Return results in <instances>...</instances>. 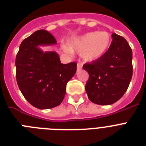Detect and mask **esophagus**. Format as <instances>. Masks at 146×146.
<instances>
[{
  "label": "esophagus",
  "mask_w": 146,
  "mask_h": 146,
  "mask_svg": "<svg viewBox=\"0 0 146 146\" xmlns=\"http://www.w3.org/2000/svg\"><path fill=\"white\" fill-rule=\"evenodd\" d=\"M82 68V64H77V70H80V69H81Z\"/></svg>",
  "instance_id": "esophagus-1"
}]
</instances>
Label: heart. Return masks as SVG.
Wrapping results in <instances>:
<instances>
[{
  "instance_id": "obj_1",
  "label": "heart",
  "mask_w": 146,
  "mask_h": 146,
  "mask_svg": "<svg viewBox=\"0 0 146 146\" xmlns=\"http://www.w3.org/2000/svg\"><path fill=\"white\" fill-rule=\"evenodd\" d=\"M111 36L105 31H93L75 38L72 43L71 49L64 46V50L68 53L75 50L80 53L86 61L92 62L101 58L109 49Z\"/></svg>"
}]
</instances>
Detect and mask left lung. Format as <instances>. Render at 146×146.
<instances>
[{"label":"left lung","instance_id":"8db88e82","mask_svg":"<svg viewBox=\"0 0 146 146\" xmlns=\"http://www.w3.org/2000/svg\"><path fill=\"white\" fill-rule=\"evenodd\" d=\"M111 44L101 58L85 64L89 79L86 91L89 100L109 105L119 100L126 91L132 77V51L123 37L112 34Z\"/></svg>","mask_w":146,"mask_h":146}]
</instances>
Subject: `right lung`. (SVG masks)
I'll use <instances>...</instances> for the list:
<instances>
[{
  "label": "right lung",
  "mask_w": 146,
  "mask_h": 146,
  "mask_svg": "<svg viewBox=\"0 0 146 146\" xmlns=\"http://www.w3.org/2000/svg\"><path fill=\"white\" fill-rule=\"evenodd\" d=\"M57 44L51 33L38 30L22 42L15 60L18 87L27 101L41 110L58 106L77 64H61L56 52H43L39 46Z\"/></svg>",
  "instance_id": "obj_1"
}]
</instances>
